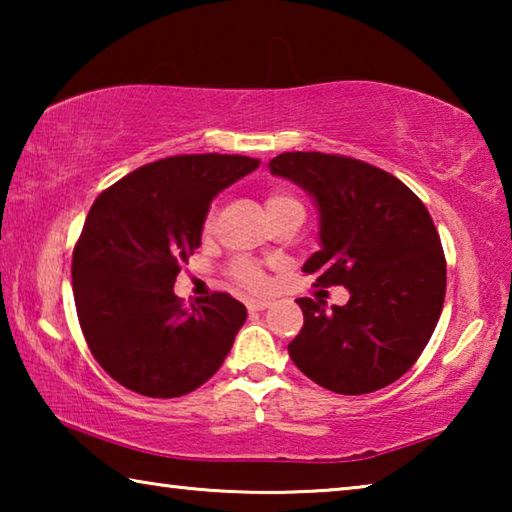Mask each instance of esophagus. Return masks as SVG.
Instances as JSON below:
<instances>
[{
    "label": "esophagus",
    "mask_w": 512,
    "mask_h": 512,
    "mask_svg": "<svg viewBox=\"0 0 512 512\" xmlns=\"http://www.w3.org/2000/svg\"><path fill=\"white\" fill-rule=\"evenodd\" d=\"M268 307H271V300H264V298L248 300V311H264Z\"/></svg>",
    "instance_id": "obj_1"
}]
</instances>
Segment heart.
<instances>
[{"mask_svg":"<svg viewBox=\"0 0 512 512\" xmlns=\"http://www.w3.org/2000/svg\"><path fill=\"white\" fill-rule=\"evenodd\" d=\"M287 207H302V205H300L298 198H293L287 192H280V189H275V192L266 196L268 216L287 210ZM212 219H214V214L210 212V214H207V219H205V230L212 228ZM230 273L239 284H244V287H248V289H259L264 284L262 271H259V268L253 262H248V259H237V262L232 264Z\"/></svg>","mask_w":512,"mask_h":512,"instance_id":"heart-1","label":"heart"}]
</instances>
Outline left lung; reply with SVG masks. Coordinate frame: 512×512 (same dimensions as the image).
I'll list each match as a JSON object with an SVG mask.
<instances>
[{
    "label": "left lung",
    "mask_w": 512,
    "mask_h": 512,
    "mask_svg": "<svg viewBox=\"0 0 512 512\" xmlns=\"http://www.w3.org/2000/svg\"><path fill=\"white\" fill-rule=\"evenodd\" d=\"M273 176L305 189L318 210V244L302 271L316 287L341 284L348 305L298 298L305 325L289 357L341 395L379 391L409 370L445 302L443 246L427 207L402 180L327 153H280Z\"/></svg>",
    "instance_id": "8db88e82"
}]
</instances>
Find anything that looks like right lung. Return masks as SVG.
Wrapping results in <instances>:
<instances>
[{
    "label": "right lung",
    "mask_w": 512,
    "mask_h": 512,
    "mask_svg": "<svg viewBox=\"0 0 512 512\" xmlns=\"http://www.w3.org/2000/svg\"><path fill=\"white\" fill-rule=\"evenodd\" d=\"M259 167L246 155H173L99 194L72 257L74 302L94 359L121 386L180 397L203 386L248 311L228 293L185 309L180 264L201 246L210 203Z\"/></svg>",
    "instance_id": "1"
}]
</instances>
